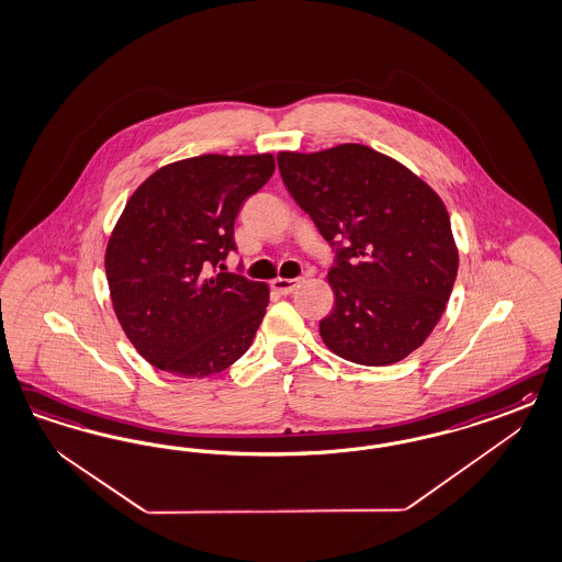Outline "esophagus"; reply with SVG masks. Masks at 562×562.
<instances>
[{
	"label": "esophagus",
	"mask_w": 562,
	"mask_h": 562,
	"mask_svg": "<svg viewBox=\"0 0 562 562\" xmlns=\"http://www.w3.org/2000/svg\"><path fill=\"white\" fill-rule=\"evenodd\" d=\"M302 281L300 279H285V277H277V279H272L271 288L277 291V293H281V295H288L291 291L295 290L297 285H300Z\"/></svg>",
	"instance_id": "34e87169"
}]
</instances>
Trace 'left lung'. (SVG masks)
<instances>
[{
    "instance_id": "1",
    "label": "left lung",
    "mask_w": 562,
    "mask_h": 562,
    "mask_svg": "<svg viewBox=\"0 0 562 562\" xmlns=\"http://www.w3.org/2000/svg\"><path fill=\"white\" fill-rule=\"evenodd\" d=\"M281 178L337 262L321 337L362 366L401 362L435 330L453 291L459 250L447 206L412 169L370 146L281 150ZM346 246H340V239Z\"/></svg>"
}]
</instances>
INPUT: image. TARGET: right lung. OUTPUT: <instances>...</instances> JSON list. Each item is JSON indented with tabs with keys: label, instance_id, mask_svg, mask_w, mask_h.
Returning <instances> with one entry per match:
<instances>
[{
	"label": "right lung",
	"instance_id": "add662e5",
	"mask_svg": "<svg viewBox=\"0 0 562 562\" xmlns=\"http://www.w3.org/2000/svg\"><path fill=\"white\" fill-rule=\"evenodd\" d=\"M274 157L200 155L165 165L127 199L105 250L109 295L130 344L155 368L204 379L237 362L269 306V285L211 272L236 250L241 202Z\"/></svg>",
	"mask_w": 562,
	"mask_h": 562
}]
</instances>
